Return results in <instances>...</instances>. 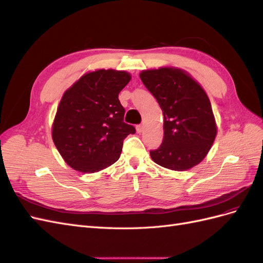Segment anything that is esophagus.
Returning a JSON list of instances; mask_svg holds the SVG:
<instances>
[{
  "mask_svg": "<svg viewBox=\"0 0 263 263\" xmlns=\"http://www.w3.org/2000/svg\"><path fill=\"white\" fill-rule=\"evenodd\" d=\"M142 130H143V125H142V124H138V125H137V131H138V133H141Z\"/></svg>",
  "mask_w": 263,
  "mask_h": 263,
  "instance_id": "esophagus-1",
  "label": "esophagus"
}]
</instances>
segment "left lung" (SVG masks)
Listing matches in <instances>:
<instances>
[{
  "instance_id": "1",
  "label": "left lung",
  "mask_w": 263,
  "mask_h": 263,
  "mask_svg": "<svg viewBox=\"0 0 263 263\" xmlns=\"http://www.w3.org/2000/svg\"><path fill=\"white\" fill-rule=\"evenodd\" d=\"M140 78L164 116L163 142L149 151L152 160L173 171L192 168L204 160L217 133L211 101L204 89L177 68L144 70Z\"/></svg>"
}]
</instances>
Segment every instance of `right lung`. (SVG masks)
I'll list each match as a JSON object with an SVG mask.
<instances>
[{"mask_svg": "<svg viewBox=\"0 0 263 263\" xmlns=\"http://www.w3.org/2000/svg\"><path fill=\"white\" fill-rule=\"evenodd\" d=\"M125 71L86 73L67 90L52 124V141L65 162L81 173H95L117 162L123 140L136 127L123 121L119 93L130 81Z\"/></svg>", "mask_w": 263, "mask_h": 263, "instance_id": "1", "label": "right lung"}]
</instances>
